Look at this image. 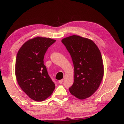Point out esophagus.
<instances>
[{
	"label": "esophagus",
	"mask_w": 124,
	"mask_h": 124,
	"mask_svg": "<svg viewBox=\"0 0 124 124\" xmlns=\"http://www.w3.org/2000/svg\"><path fill=\"white\" fill-rule=\"evenodd\" d=\"M63 79H62V80H60L59 81V83L60 84H62L63 83Z\"/></svg>",
	"instance_id": "1"
}]
</instances>
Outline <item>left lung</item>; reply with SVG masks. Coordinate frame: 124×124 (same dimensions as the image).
I'll return each instance as SVG.
<instances>
[{
    "instance_id": "left-lung-1",
    "label": "left lung",
    "mask_w": 124,
    "mask_h": 124,
    "mask_svg": "<svg viewBox=\"0 0 124 124\" xmlns=\"http://www.w3.org/2000/svg\"><path fill=\"white\" fill-rule=\"evenodd\" d=\"M71 55L74 69L70 92L80 100L91 96L98 89L104 75L102 57L93 41L78 36L62 40Z\"/></svg>"
}]
</instances>
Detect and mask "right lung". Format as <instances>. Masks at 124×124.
<instances>
[{
  "instance_id": "1",
  "label": "right lung",
  "mask_w": 124,
  "mask_h": 124,
  "mask_svg": "<svg viewBox=\"0 0 124 124\" xmlns=\"http://www.w3.org/2000/svg\"><path fill=\"white\" fill-rule=\"evenodd\" d=\"M55 41L50 38H34L24 43L17 53L15 72L18 83L35 101L45 100L55 89L43 59L47 49Z\"/></svg>"
}]
</instances>
